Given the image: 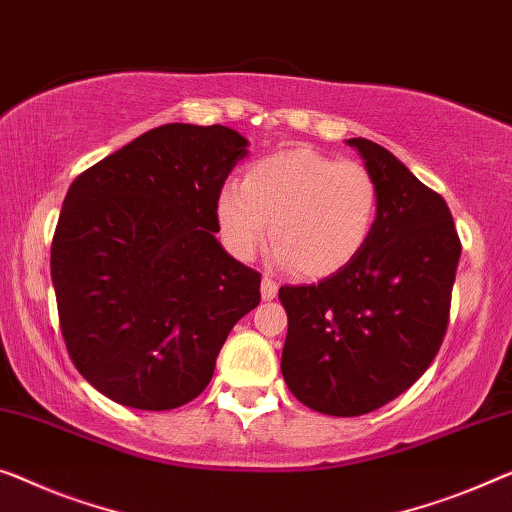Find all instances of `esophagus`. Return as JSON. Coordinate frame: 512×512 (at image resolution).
I'll return each mask as SVG.
<instances>
[{
  "mask_svg": "<svg viewBox=\"0 0 512 512\" xmlns=\"http://www.w3.org/2000/svg\"><path fill=\"white\" fill-rule=\"evenodd\" d=\"M276 294H278V282L273 280L271 276H264L262 278V299L273 301V299H276Z\"/></svg>",
  "mask_w": 512,
  "mask_h": 512,
  "instance_id": "esophagus-1",
  "label": "esophagus"
}]
</instances>
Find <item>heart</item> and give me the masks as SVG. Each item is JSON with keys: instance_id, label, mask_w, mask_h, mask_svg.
Masks as SVG:
<instances>
[{"instance_id": "b5f03b06", "label": "heart", "mask_w": 512, "mask_h": 512, "mask_svg": "<svg viewBox=\"0 0 512 512\" xmlns=\"http://www.w3.org/2000/svg\"><path fill=\"white\" fill-rule=\"evenodd\" d=\"M377 216L375 177L308 147L257 160L243 181L225 183L216 202L220 236L234 257H253L271 232L273 259L305 278L347 269L368 246Z\"/></svg>"}]
</instances>
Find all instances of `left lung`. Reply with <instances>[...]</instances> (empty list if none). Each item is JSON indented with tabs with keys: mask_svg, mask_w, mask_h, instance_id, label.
<instances>
[{
	"mask_svg": "<svg viewBox=\"0 0 512 512\" xmlns=\"http://www.w3.org/2000/svg\"><path fill=\"white\" fill-rule=\"evenodd\" d=\"M347 144L377 181L375 232L347 269L278 292L289 322L280 361L289 391L342 418L384 407L430 368L462 253L444 197L381 144Z\"/></svg>",
	"mask_w": 512,
	"mask_h": 512,
	"instance_id": "left-lung-1",
	"label": "left lung"
}]
</instances>
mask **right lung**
<instances>
[{
	"mask_svg": "<svg viewBox=\"0 0 512 512\" xmlns=\"http://www.w3.org/2000/svg\"><path fill=\"white\" fill-rule=\"evenodd\" d=\"M246 156L227 126L165 124L68 188L52 285L68 354L105 398L144 411L197 398L257 308L259 273L216 239L218 193Z\"/></svg>",
	"mask_w": 512,
	"mask_h": 512,
	"instance_id": "add662e5",
	"label": "right lung"
}]
</instances>
